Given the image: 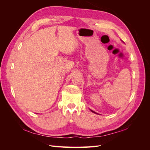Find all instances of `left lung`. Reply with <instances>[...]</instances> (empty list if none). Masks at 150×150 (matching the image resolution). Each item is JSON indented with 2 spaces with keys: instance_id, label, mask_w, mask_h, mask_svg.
<instances>
[{
  "instance_id": "1",
  "label": "left lung",
  "mask_w": 150,
  "mask_h": 150,
  "mask_svg": "<svg viewBox=\"0 0 150 150\" xmlns=\"http://www.w3.org/2000/svg\"><path fill=\"white\" fill-rule=\"evenodd\" d=\"M91 111L93 112H94V113H96V114H98V113H96V112H94V111H92V110H91Z\"/></svg>"
}]
</instances>
